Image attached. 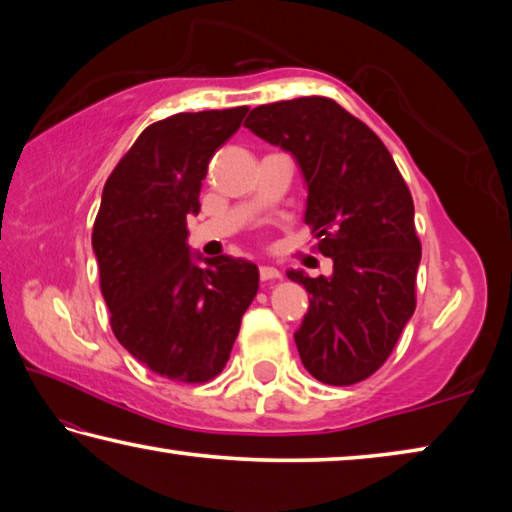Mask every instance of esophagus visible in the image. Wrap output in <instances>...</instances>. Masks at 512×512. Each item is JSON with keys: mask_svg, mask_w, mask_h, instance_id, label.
<instances>
[{"mask_svg": "<svg viewBox=\"0 0 512 512\" xmlns=\"http://www.w3.org/2000/svg\"><path fill=\"white\" fill-rule=\"evenodd\" d=\"M259 277H262L264 282L277 280V277H280V271H277V268H273V266H259Z\"/></svg>", "mask_w": 512, "mask_h": 512, "instance_id": "1", "label": "esophagus"}]
</instances>
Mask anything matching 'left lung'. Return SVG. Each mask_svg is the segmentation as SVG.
I'll use <instances>...</instances> for the list:
<instances>
[{"mask_svg":"<svg viewBox=\"0 0 512 512\" xmlns=\"http://www.w3.org/2000/svg\"><path fill=\"white\" fill-rule=\"evenodd\" d=\"M244 126L296 158L305 223L334 262L329 277L287 271L309 293L293 334L302 366L329 386L368 379L415 311L422 248L409 187L384 142L327 97L257 106Z\"/></svg>","mask_w":512,"mask_h":512,"instance_id":"obj_1","label":"left lung"}]
</instances>
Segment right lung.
<instances>
[{
  "instance_id": "obj_1",
  "label": "right lung",
  "mask_w": 512,
  "mask_h": 512,
  "mask_svg": "<svg viewBox=\"0 0 512 512\" xmlns=\"http://www.w3.org/2000/svg\"><path fill=\"white\" fill-rule=\"evenodd\" d=\"M246 112H178L155 121L103 187L92 248L110 327L137 361L171 381L203 384L219 375L259 289L253 262L203 259L187 244V216L201 210L207 164Z\"/></svg>"
}]
</instances>
